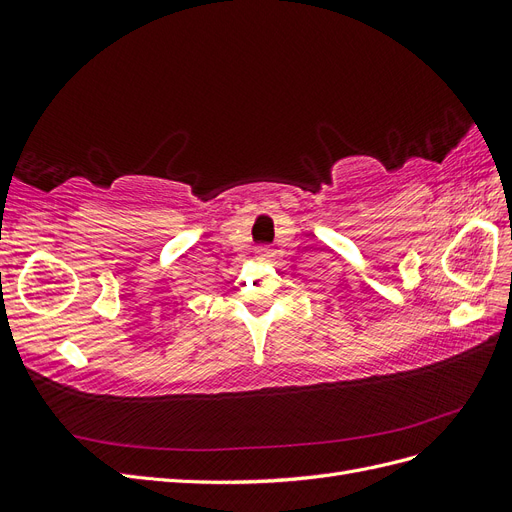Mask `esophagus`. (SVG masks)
<instances>
[{"label":"esophagus","mask_w":512,"mask_h":512,"mask_svg":"<svg viewBox=\"0 0 512 512\" xmlns=\"http://www.w3.org/2000/svg\"><path fill=\"white\" fill-rule=\"evenodd\" d=\"M269 258H271V252H269V250H260L258 256H256V260H260V262H267Z\"/></svg>","instance_id":"obj_1"}]
</instances>
